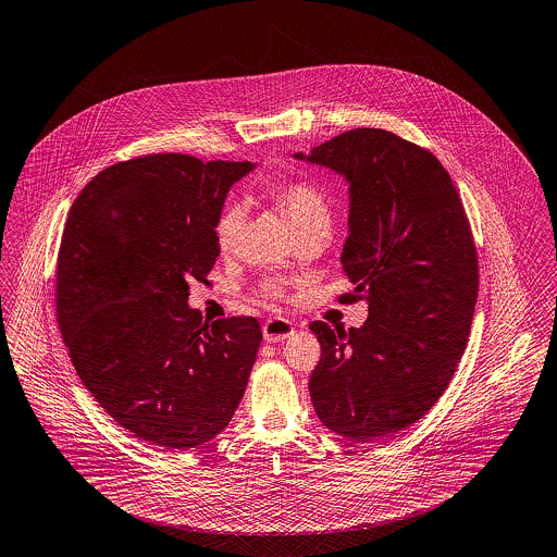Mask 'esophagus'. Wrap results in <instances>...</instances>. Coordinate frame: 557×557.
Listing matches in <instances>:
<instances>
[{
	"mask_svg": "<svg viewBox=\"0 0 557 557\" xmlns=\"http://www.w3.org/2000/svg\"><path fill=\"white\" fill-rule=\"evenodd\" d=\"M296 332L294 321L285 319V317H272L263 323V338L268 343H283L287 341L292 334Z\"/></svg>",
	"mask_w": 557,
	"mask_h": 557,
	"instance_id": "obj_1",
	"label": "esophagus"
}]
</instances>
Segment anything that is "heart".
I'll use <instances>...</instances> for the list:
<instances>
[{
	"label": "heart",
	"mask_w": 557,
	"mask_h": 557,
	"mask_svg": "<svg viewBox=\"0 0 557 557\" xmlns=\"http://www.w3.org/2000/svg\"><path fill=\"white\" fill-rule=\"evenodd\" d=\"M265 196L289 219L294 230L302 234L314 225H330V206L323 191L308 178H274L265 183ZM245 210L238 203H227L219 212L214 234L223 253H234L245 234ZM263 294L278 298L283 289L274 281L261 285Z\"/></svg>",
	"instance_id": "b5f03b06"
}]
</instances>
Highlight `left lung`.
Here are the masks:
<instances>
[{
    "label": "left lung",
    "instance_id": "8db88e82",
    "mask_svg": "<svg viewBox=\"0 0 557 557\" xmlns=\"http://www.w3.org/2000/svg\"><path fill=\"white\" fill-rule=\"evenodd\" d=\"M349 181L343 268L368 319L349 332L323 321L308 392L323 425L359 443L421 419L449 387L466 349L479 257L445 165L419 145L374 127L349 129L306 157Z\"/></svg>",
    "mask_w": 557,
    "mask_h": 557
}]
</instances>
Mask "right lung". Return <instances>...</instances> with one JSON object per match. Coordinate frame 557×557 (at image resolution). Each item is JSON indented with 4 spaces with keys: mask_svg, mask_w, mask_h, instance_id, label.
Listing matches in <instances>:
<instances>
[{
    "mask_svg": "<svg viewBox=\"0 0 557 557\" xmlns=\"http://www.w3.org/2000/svg\"><path fill=\"white\" fill-rule=\"evenodd\" d=\"M251 161L154 152L119 161L74 200L57 255V321L101 408L136 438L187 451L234 417L261 343L255 317L202 321L189 281L216 257L214 225Z\"/></svg>",
    "mask_w": 557,
    "mask_h": 557,
    "instance_id": "obj_1",
    "label": "right lung"
}]
</instances>
